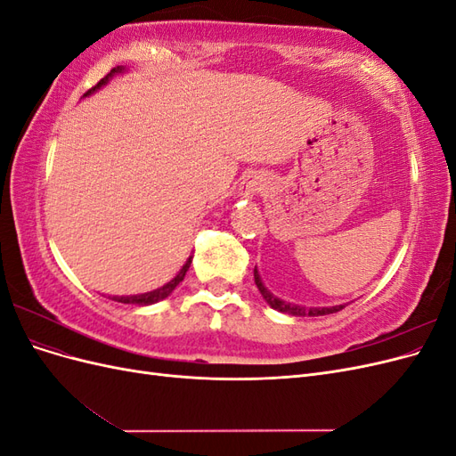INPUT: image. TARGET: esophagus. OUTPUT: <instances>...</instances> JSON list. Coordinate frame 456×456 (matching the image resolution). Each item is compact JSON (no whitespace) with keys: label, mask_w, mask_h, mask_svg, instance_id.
Masks as SVG:
<instances>
[{"label":"esophagus","mask_w":456,"mask_h":456,"mask_svg":"<svg viewBox=\"0 0 456 456\" xmlns=\"http://www.w3.org/2000/svg\"><path fill=\"white\" fill-rule=\"evenodd\" d=\"M260 190H262V184L256 181V178H247V181H245L243 186H241V196L253 198V196L258 194Z\"/></svg>","instance_id":"esophagus-1"}]
</instances>
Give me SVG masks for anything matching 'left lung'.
<instances>
[{
	"label": "left lung",
	"instance_id": "obj_1",
	"mask_svg": "<svg viewBox=\"0 0 456 456\" xmlns=\"http://www.w3.org/2000/svg\"><path fill=\"white\" fill-rule=\"evenodd\" d=\"M255 283H256V287H258V291H260V295L265 297V300L268 302V305L273 308V310H278V312H283V314H291V315H327V314H335V312H340L344 306H333V308H302V306H293V305H287V302H283V300H280V298H275L268 289L262 285V280H260V275H258V272H256V268H255Z\"/></svg>",
	"mask_w": 456,
	"mask_h": 456
}]
</instances>
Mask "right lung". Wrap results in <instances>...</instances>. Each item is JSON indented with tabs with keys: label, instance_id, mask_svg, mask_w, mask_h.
<instances>
[{
	"label": "right lung",
	"instance_id": "1",
	"mask_svg": "<svg viewBox=\"0 0 456 456\" xmlns=\"http://www.w3.org/2000/svg\"><path fill=\"white\" fill-rule=\"evenodd\" d=\"M121 70H123L121 66L112 68V70H110V72H108V74L99 81V84H96L94 87H91L87 93H84V96H87V94H91L93 91H96L99 87H102L110 77H112L114 74H118V72H121ZM190 262H191V256L186 260V265L183 266V270H181V272H178V275H176L175 280H171L167 285H163L161 289H156V291L144 293V295H136V297H114L112 300H116V302H123V305H154V302L163 300L165 297H169V295L175 291V287L184 280V275H186V272H188V268H190Z\"/></svg>",
	"mask_w": 456,
	"mask_h": 456
}]
</instances>
